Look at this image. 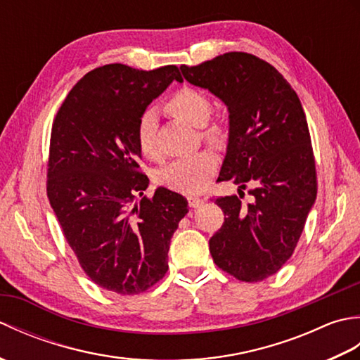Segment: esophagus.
Here are the masks:
<instances>
[{
  "instance_id": "esophagus-1",
  "label": "esophagus",
  "mask_w": 360,
  "mask_h": 360,
  "mask_svg": "<svg viewBox=\"0 0 360 360\" xmlns=\"http://www.w3.org/2000/svg\"><path fill=\"white\" fill-rule=\"evenodd\" d=\"M187 200H188V205H190V207H192V209L200 207V205H202L204 201H205V200H202V198H200V196H188Z\"/></svg>"
}]
</instances>
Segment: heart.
Returning <instances> with one entry per match:
<instances>
[{"label": "heart", "instance_id": "b5f03b06", "mask_svg": "<svg viewBox=\"0 0 360 360\" xmlns=\"http://www.w3.org/2000/svg\"><path fill=\"white\" fill-rule=\"evenodd\" d=\"M165 110L172 116L186 120L196 128H202L201 136L209 142H221L224 137V129L219 125H207L212 116V102L202 91L195 88H181L168 98ZM158 116L153 110L142 112L137 122V145L145 158L159 159L160 151L158 147ZM218 165L217 155L212 150H201L193 155L173 160L158 173V181L167 188L179 193H198L207 184V181L215 173Z\"/></svg>", "mask_w": 360, "mask_h": 360}]
</instances>
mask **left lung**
Wrapping results in <instances>:
<instances>
[{
    "instance_id": "left-lung-1",
    "label": "left lung",
    "mask_w": 360,
    "mask_h": 360,
    "mask_svg": "<svg viewBox=\"0 0 360 360\" xmlns=\"http://www.w3.org/2000/svg\"><path fill=\"white\" fill-rule=\"evenodd\" d=\"M181 72L227 106L229 142L218 181L254 186L248 205L243 196L217 198L224 223L209 241L212 258L235 278L262 281L292 255L317 195L300 98L272 65L246 52L182 65Z\"/></svg>"
}]
</instances>
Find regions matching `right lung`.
<instances>
[{"label":"right lung","instance_id":"1","mask_svg":"<svg viewBox=\"0 0 360 360\" xmlns=\"http://www.w3.org/2000/svg\"><path fill=\"white\" fill-rule=\"evenodd\" d=\"M173 80L174 65L112 63L75 85L51 133L48 198L82 269L102 289L134 295L162 280L187 200L165 187L143 196L137 122Z\"/></svg>","mask_w":360,"mask_h":360}]
</instances>
